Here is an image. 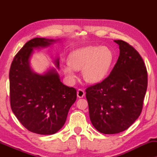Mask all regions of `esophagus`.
Returning <instances> with one entry per match:
<instances>
[{"label":"esophagus","instance_id":"34e87169","mask_svg":"<svg viewBox=\"0 0 157 157\" xmlns=\"http://www.w3.org/2000/svg\"><path fill=\"white\" fill-rule=\"evenodd\" d=\"M85 95V92L82 89H78V91H77V96H78V98H83V96Z\"/></svg>","mask_w":157,"mask_h":157}]
</instances>
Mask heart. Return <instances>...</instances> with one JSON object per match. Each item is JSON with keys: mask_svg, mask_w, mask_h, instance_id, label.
<instances>
[{"mask_svg": "<svg viewBox=\"0 0 157 157\" xmlns=\"http://www.w3.org/2000/svg\"><path fill=\"white\" fill-rule=\"evenodd\" d=\"M113 62V53L107 46H89L72 51L68 55V64L63 71L71 81L76 78V70L82 69V75L88 83H97L106 78Z\"/></svg>", "mask_w": 157, "mask_h": 157, "instance_id": "heart-1", "label": "heart"}]
</instances>
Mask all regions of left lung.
<instances>
[{
  "label": "left lung",
  "instance_id": "obj_1",
  "mask_svg": "<svg viewBox=\"0 0 157 157\" xmlns=\"http://www.w3.org/2000/svg\"><path fill=\"white\" fill-rule=\"evenodd\" d=\"M119 59L109 76L88 87L89 117L96 130L105 134L124 132L138 119L147 89V71L140 54L124 40Z\"/></svg>",
  "mask_w": 157,
  "mask_h": 157
}]
</instances>
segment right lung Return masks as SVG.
I'll return each instance as SVG.
<instances>
[{"mask_svg":"<svg viewBox=\"0 0 157 157\" xmlns=\"http://www.w3.org/2000/svg\"><path fill=\"white\" fill-rule=\"evenodd\" d=\"M57 40L45 38L30 40L15 56L10 68L13 112L24 127L38 134H53L61 129L76 100V90L64 85L54 68L39 74L30 66L34 48H46ZM54 63L59 68V58Z\"/></svg>","mask_w":157,"mask_h":157,"instance_id":"obj_1","label":"right lung"}]
</instances>
